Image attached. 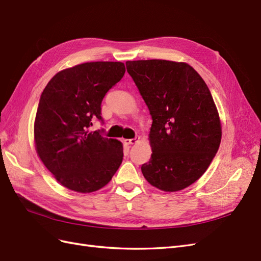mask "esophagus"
Wrapping results in <instances>:
<instances>
[{
	"label": "esophagus",
	"instance_id": "esophagus-1",
	"mask_svg": "<svg viewBox=\"0 0 261 261\" xmlns=\"http://www.w3.org/2000/svg\"><path fill=\"white\" fill-rule=\"evenodd\" d=\"M140 137H135V138H132V139H124V144L125 145H135L139 141Z\"/></svg>",
	"mask_w": 261,
	"mask_h": 261
}]
</instances>
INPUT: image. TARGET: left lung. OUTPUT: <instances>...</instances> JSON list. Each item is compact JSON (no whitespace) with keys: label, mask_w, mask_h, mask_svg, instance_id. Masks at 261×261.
<instances>
[{"label":"left lung","mask_w":261,"mask_h":261,"mask_svg":"<svg viewBox=\"0 0 261 261\" xmlns=\"http://www.w3.org/2000/svg\"><path fill=\"white\" fill-rule=\"evenodd\" d=\"M126 68L152 117V153L141 172L160 191H181L207 171L222 137L208 86L184 62L127 61Z\"/></svg>","instance_id":"obj_1"}]
</instances>
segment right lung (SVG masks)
Listing matches in <instances>:
<instances>
[{
    "mask_svg": "<svg viewBox=\"0 0 261 261\" xmlns=\"http://www.w3.org/2000/svg\"><path fill=\"white\" fill-rule=\"evenodd\" d=\"M122 62H88L60 70L45 86L34 125L38 156L61 185L77 193L105 187L123 160V144L90 130L101 102L122 80Z\"/></svg>",
    "mask_w": 261,
    "mask_h": 261,
    "instance_id": "1",
    "label": "right lung"
}]
</instances>
